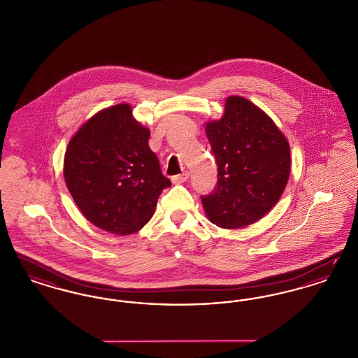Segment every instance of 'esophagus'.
<instances>
[{
	"mask_svg": "<svg viewBox=\"0 0 358 358\" xmlns=\"http://www.w3.org/2000/svg\"><path fill=\"white\" fill-rule=\"evenodd\" d=\"M187 178H189V173L184 171V173H181V174L173 176V177H171V181H173V184H182V182L187 181Z\"/></svg>",
	"mask_w": 358,
	"mask_h": 358,
	"instance_id": "obj_1",
	"label": "esophagus"
}]
</instances>
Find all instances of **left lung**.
Instances as JSON below:
<instances>
[{
  "label": "left lung",
  "mask_w": 358,
  "mask_h": 358,
  "mask_svg": "<svg viewBox=\"0 0 358 358\" xmlns=\"http://www.w3.org/2000/svg\"><path fill=\"white\" fill-rule=\"evenodd\" d=\"M205 131L217 164L216 187L201 196L209 220L227 229L260 220L287 184V139L268 115L241 96H229L224 117L209 122Z\"/></svg>",
  "instance_id": "left-lung-1"
}]
</instances>
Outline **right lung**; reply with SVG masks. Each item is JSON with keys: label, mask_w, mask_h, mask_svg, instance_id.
Here are the masks:
<instances>
[{"label": "right lung", "mask_w": 358, "mask_h": 358, "mask_svg": "<svg viewBox=\"0 0 358 358\" xmlns=\"http://www.w3.org/2000/svg\"><path fill=\"white\" fill-rule=\"evenodd\" d=\"M149 138L129 104L102 110L72 136L64 178L88 222L110 234L129 235L152 219L159 194L171 182Z\"/></svg>", "instance_id": "1"}]
</instances>
